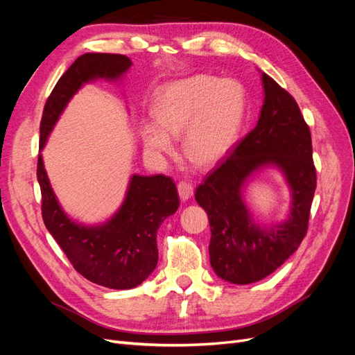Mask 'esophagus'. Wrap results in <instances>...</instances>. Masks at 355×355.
Listing matches in <instances>:
<instances>
[{"label":"esophagus","mask_w":355,"mask_h":355,"mask_svg":"<svg viewBox=\"0 0 355 355\" xmlns=\"http://www.w3.org/2000/svg\"><path fill=\"white\" fill-rule=\"evenodd\" d=\"M178 192L182 201H188L189 198H192V196H194V188H192V185L187 184V182H179Z\"/></svg>","instance_id":"esophagus-1"}]
</instances>
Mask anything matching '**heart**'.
<instances>
[{
	"label": "heart",
	"instance_id": "1",
	"mask_svg": "<svg viewBox=\"0 0 355 355\" xmlns=\"http://www.w3.org/2000/svg\"><path fill=\"white\" fill-rule=\"evenodd\" d=\"M244 90L234 80L192 75L163 85L155 96V121L139 128L145 151L157 158L175 151V137H184L192 164L211 167L230 154L244 116Z\"/></svg>",
	"mask_w": 355,
	"mask_h": 355
}]
</instances>
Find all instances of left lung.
<instances>
[{
	"label": "left lung",
	"mask_w": 355,
	"mask_h": 355,
	"mask_svg": "<svg viewBox=\"0 0 355 355\" xmlns=\"http://www.w3.org/2000/svg\"><path fill=\"white\" fill-rule=\"evenodd\" d=\"M262 85L256 127L196 192L210 222V265L232 284L262 280L297 250L317 187L309 127L296 101L265 72ZM266 166L280 169L291 189L288 218L270 227L257 224L243 201L245 185Z\"/></svg>",
	"instance_id": "1"
}]
</instances>
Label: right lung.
Listing matches in <instances>:
<instances>
[{"mask_svg": "<svg viewBox=\"0 0 355 355\" xmlns=\"http://www.w3.org/2000/svg\"><path fill=\"white\" fill-rule=\"evenodd\" d=\"M130 67L132 60L127 56L110 53H85L75 60L46 102L40 125V151L84 84L101 78L120 81ZM37 178L42 196V220L77 272L94 284L115 290L133 288L153 274L158 262V228L179 207L173 180L164 175H133L120 209L103 223L84 225L63 211L41 154Z\"/></svg>", "mask_w": 355, "mask_h": 355, "instance_id": "obj_1", "label": "right lung"}]
</instances>
